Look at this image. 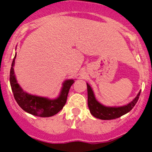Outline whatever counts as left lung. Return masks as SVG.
I'll use <instances>...</instances> for the list:
<instances>
[{
    "label": "left lung",
    "instance_id": "8db88e82",
    "mask_svg": "<svg viewBox=\"0 0 152 152\" xmlns=\"http://www.w3.org/2000/svg\"><path fill=\"white\" fill-rule=\"evenodd\" d=\"M87 86H88V103L90 112L94 117L100 119H105V120L116 119L129 112L136 104L141 93L140 91L136 97L127 105L120 107H107L96 101L94 92L90 85L87 84Z\"/></svg>",
    "mask_w": 152,
    "mask_h": 152
}]
</instances>
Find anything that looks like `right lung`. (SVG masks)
<instances>
[{
    "mask_svg": "<svg viewBox=\"0 0 152 152\" xmlns=\"http://www.w3.org/2000/svg\"><path fill=\"white\" fill-rule=\"evenodd\" d=\"M16 55L13 58L11 68H10V82L13 96L18 105L23 110L34 116L49 117L56 115L62 110L63 107L66 103L70 88L75 82L74 80H68L64 81L61 94L56 100H49L47 98L29 94L23 91L22 88L17 84L15 78L13 65L15 62Z\"/></svg>",
    "mask_w": 152,
    "mask_h": 152,
    "instance_id": "add662e5",
    "label": "right lung"
}]
</instances>
